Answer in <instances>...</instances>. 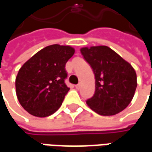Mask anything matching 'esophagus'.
<instances>
[{
  "label": "esophagus",
  "mask_w": 152,
  "mask_h": 152,
  "mask_svg": "<svg viewBox=\"0 0 152 152\" xmlns=\"http://www.w3.org/2000/svg\"><path fill=\"white\" fill-rule=\"evenodd\" d=\"M80 87H81V85H80V84H77V85H76V88L77 89H80Z\"/></svg>",
  "instance_id": "esophagus-1"
}]
</instances>
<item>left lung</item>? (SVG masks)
<instances>
[{"mask_svg": "<svg viewBox=\"0 0 152 152\" xmlns=\"http://www.w3.org/2000/svg\"><path fill=\"white\" fill-rule=\"evenodd\" d=\"M95 76V93L86 101L101 115L122 112L134 98L137 75L134 67L111 48L104 45L80 49Z\"/></svg>", "mask_w": 152, "mask_h": 152, "instance_id": "1", "label": "left lung"}]
</instances>
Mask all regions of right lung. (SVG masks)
Instances as JSON below:
<instances>
[{
  "label": "right lung",
  "instance_id": "1",
  "mask_svg": "<svg viewBox=\"0 0 152 152\" xmlns=\"http://www.w3.org/2000/svg\"><path fill=\"white\" fill-rule=\"evenodd\" d=\"M74 53L75 50L68 45H49L19 69L15 80L16 94L28 113L45 117L61 107L70 89L65 84V65Z\"/></svg>",
  "mask_w": 152,
  "mask_h": 152
}]
</instances>
